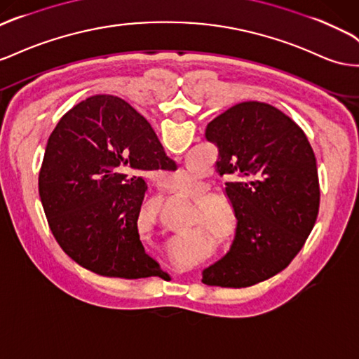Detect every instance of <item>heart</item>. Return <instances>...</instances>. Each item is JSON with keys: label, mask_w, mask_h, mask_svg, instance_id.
Wrapping results in <instances>:
<instances>
[{"label": "heart", "mask_w": 359, "mask_h": 359, "mask_svg": "<svg viewBox=\"0 0 359 359\" xmlns=\"http://www.w3.org/2000/svg\"><path fill=\"white\" fill-rule=\"evenodd\" d=\"M173 196H182L184 195V190H182V180H178L175 181V184H173V191H172ZM216 219V215L212 216Z\"/></svg>", "instance_id": "heart-1"}]
</instances>
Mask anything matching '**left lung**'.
Returning <instances> with one entry per match:
<instances>
[{"instance_id": "left-lung-1", "label": "left lung", "mask_w": 359, "mask_h": 359, "mask_svg": "<svg viewBox=\"0 0 359 359\" xmlns=\"http://www.w3.org/2000/svg\"><path fill=\"white\" fill-rule=\"evenodd\" d=\"M237 219L228 254L202 272L207 285H255L302 249L320 205L317 161L305 133L266 102H240L205 130Z\"/></svg>"}]
</instances>
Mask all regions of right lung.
Masks as SVG:
<instances>
[{
    "instance_id": "1",
    "label": "right lung",
    "mask_w": 359,
    "mask_h": 359,
    "mask_svg": "<svg viewBox=\"0 0 359 359\" xmlns=\"http://www.w3.org/2000/svg\"><path fill=\"white\" fill-rule=\"evenodd\" d=\"M158 169L177 164L127 101L95 95L67 111L48 139L39 172L48 225L65 254L101 276L161 275L137 229L144 175Z\"/></svg>"
}]
</instances>
